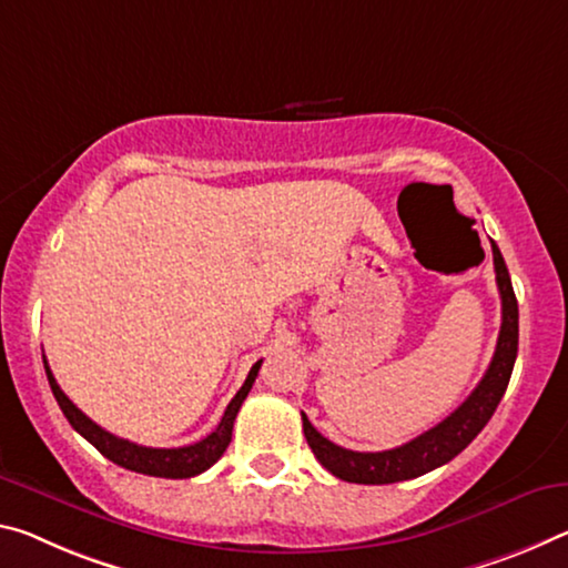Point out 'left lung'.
<instances>
[{
	"label": "left lung",
	"instance_id": "1",
	"mask_svg": "<svg viewBox=\"0 0 568 568\" xmlns=\"http://www.w3.org/2000/svg\"><path fill=\"white\" fill-rule=\"evenodd\" d=\"M493 245V263H495V281H498L500 305H503V323L498 333V346H495L493 362L488 372L475 386L470 397L457 407L447 419L439 422L437 427L427 429L425 435L414 437L412 443L384 449V453H354V449L333 445L321 432L311 425L308 417H303L305 439L316 455V460L326 467L331 475L346 483L362 485H386L419 478L435 467L453 460L463 449L480 435V429L488 425L495 407H498L503 394L508 389L513 364L518 354V301L513 293V283L503 260L500 250Z\"/></svg>",
	"mask_w": 568,
	"mask_h": 568
}]
</instances>
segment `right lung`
I'll use <instances>...</instances> for the list:
<instances>
[{
    "label": "right lung",
    "mask_w": 568,
    "mask_h": 568,
    "mask_svg": "<svg viewBox=\"0 0 568 568\" xmlns=\"http://www.w3.org/2000/svg\"><path fill=\"white\" fill-rule=\"evenodd\" d=\"M42 364H44V374H48L50 389H52V394H55L62 414H65L70 425H73V429L80 432V435H83L88 443L98 449V453L108 457L111 463L125 467V470H133L141 475H154V478L179 480V478H194V475L210 470V467L220 460L224 449H227L230 439H232V427H235V417L242 407V402H245V397L250 394L252 384H255V376L260 372L263 358H260L257 364H252L245 384L240 386L235 399L227 404L224 417L212 435H206L204 439H200V443H194V445L171 447V449L143 447L136 443H129V439L115 437V435H111V432H105L103 427H98L93 419L85 417V414L65 397V392L58 386L55 376H52L50 366H48V358L44 356H42Z\"/></svg>",
    "instance_id": "1"
}]
</instances>
